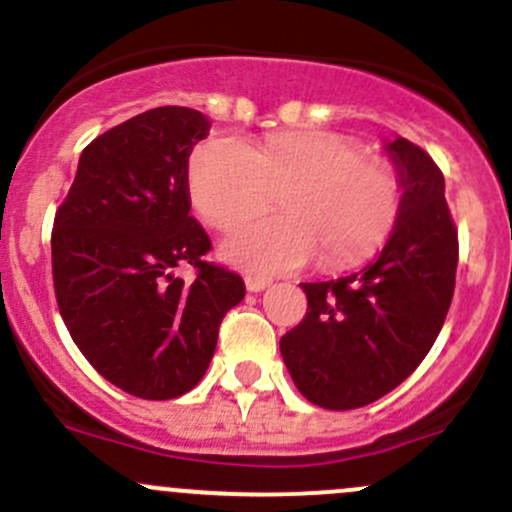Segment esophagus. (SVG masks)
I'll list each match as a JSON object with an SVG mask.
<instances>
[{
	"instance_id": "obj_1",
	"label": "esophagus",
	"mask_w": 512,
	"mask_h": 512,
	"mask_svg": "<svg viewBox=\"0 0 512 512\" xmlns=\"http://www.w3.org/2000/svg\"><path fill=\"white\" fill-rule=\"evenodd\" d=\"M268 285L266 278H258V276H249L246 278V288H249V293H261L263 288Z\"/></svg>"
}]
</instances>
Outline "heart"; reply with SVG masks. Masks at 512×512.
<instances>
[{
  "instance_id": "1",
  "label": "heart",
  "mask_w": 512,
  "mask_h": 512,
  "mask_svg": "<svg viewBox=\"0 0 512 512\" xmlns=\"http://www.w3.org/2000/svg\"><path fill=\"white\" fill-rule=\"evenodd\" d=\"M188 190L195 210L217 229L266 210L280 192V217L249 219L222 251L251 273L354 263L386 241L398 222L403 190L381 158L332 131H285L249 148L210 139L192 151Z\"/></svg>"
}]
</instances>
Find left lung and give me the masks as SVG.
I'll return each mask as SVG.
<instances>
[{
  "label": "left lung",
  "instance_id": "8db88e82",
  "mask_svg": "<svg viewBox=\"0 0 512 512\" xmlns=\"http://www.w3.org/2000/svg\"><path fill=\"white\" fill-rule=\"evenodd\" d=\"M386 151L405 190L388 244L361 271L302 283L305 317L280 337L295 386L327 410L364 408L400 386L432 349L454 298L459 236L442 170L403 136Z\"/></svg>",
  "mask_w": 512,
  "mask_h": 512
}]
</instances>
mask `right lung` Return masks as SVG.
Here are the masks:
<instances>
[{
	"label": "right lung",
	"instance_id": "add662e5",
	"mask_svg": "<svg viewBox=\"0 0 512 512\" xmlns=\"http://www.w3.org/2000/svg\"><path fill=\"white\" fill-rule=\"evenodd\" d=\"M210 122L156 107L82 151L53 219V288L70 337L124 393L170 400L202 381L224 315L244 300L239 273L207 261L190 217L188 158ZM190 265L196 278L174 276Z\"/></svg>",
	"mask_w": 512,
	"mask_h": 512
}]
</instances>
